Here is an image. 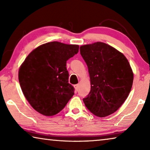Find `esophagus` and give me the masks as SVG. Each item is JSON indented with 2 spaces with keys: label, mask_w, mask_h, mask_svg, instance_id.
I'll list each match as a JSON object with an SVG mask.
<instances>
[{
  "label": "esophagus",
  "mask_w": 150,
  "mask_h": 150,
  "mask_svg": "<svg viewBox=\"0 0 150 150\" xmlns=\"http://www.w3.org/2000/svg\"><path fill=\"white\" fill-rule=\"evenodd\" d=\"M74 87H75V91H78L79 90V85L78 84H77V85H74Z\"/></svg>",
  "instance_id": "34e87169"
}]
</instances>
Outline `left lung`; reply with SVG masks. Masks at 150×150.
Returning <instances> with one entry per match:
<instances>
[{
    "label": "left lung",
    "mask_w": 150,
    "mask_h": 150,
    "mask_svg": "<svg viewBox=\"0 0 150 150\" xmlns=\"http://www.w3.org/2000/svg\"><path fill=\"white\" fill-rule=\"evenodd\" d=\"M80 53L87 63L91 85L83 102L93 115L105 117L117 110L128 97L132 70L126 57L105 43L82 45Z\"/></svg>",
    "instance_id": "left-lung-1"
}]
</instances>
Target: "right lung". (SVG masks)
<instances>
[{"label":"right lung","instance_id":"add662e5","mask_svg":"<svg viewBox=\"0 0 150 150\" xmlns=\"http://www.w3.org/2000/svg\"><path fill=\"white\" fill-rule=\"evenodd\" d=\"M79 47L58 42L46 43L33 50L20 66L18 79L22 91L39 113L56 115L74 95L66 63L77 54Z\"/></svg>","mask_w":150,"mask_h":150}]
</instances>
